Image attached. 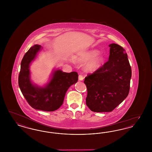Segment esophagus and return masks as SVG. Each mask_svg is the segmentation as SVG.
I'll list each match as a JSON object with an SVG mask.
<instances>
[{
	"mask_svg": "<svg viewBox=\"0 0 152 152\" xmlns=\"http://www.w3.org/2000/svg\"><path fill=\"white\" fill-rule=\"evenodd\" d=\"M83 79H84L83 76L81 75H80L79 76V80H80V81H82V80H83Z\"/></svg>",
	"mask_w": 152,
	"mask_h": 152,
	"instance_id": "obj_1",
	"label": "esophagus"
}]
</instances>
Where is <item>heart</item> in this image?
Returning <instances> with one entry per match:
<instances>
[{
  "instance_id": "obj_1",
  "label": "heart",
  "mask_w": 152,
  "mask_h": 152,
  "mask_svg": "<svg viewBox=\"0 0 152 152\" xmlns=\"http://www.w3.org/2000/svg\"><path fill=\"white\" fill-rule=\"evenodd\" d=\"M100 51L97 50H92L87 51L81 54L77 58L80 62H87L90 60L86 65V69L89 72H94L100 68L104 61V58L101 56H97Z\"/></svg>"
}]
</instances>
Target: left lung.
<instances>
[{
	"mask_svg": "<svg viewBox=\"0 0 152 152\" xmlns=\"http://www.w3.org/2000/svg\"><path fill=\"white\" fill-rule=\"evenodd\" d=\"M108 61L84 81L87 88L86 104L94 112H109L126 98L132 69L123 47L110 44Z\"/></svg>",
	"mask_w": 152,
	"mask_h": 152,
	"instance_id": "left-lung-1",
	"label": "left lung"
}]
</instances>
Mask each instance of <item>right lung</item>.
<instances>
[{
  "label": "right lung",
  "instance_id": "add662e5",
  "mask_svg": "<svg viewBox=\"0 0 152 152\" xmlns=\"http://www.w3.org/2000/svg\"><path fill=\"white\" fill-rule=\"evenodd\" d=\"M41 46L31 47L22 59L18 83L22 94L33 108L47 112L57 110L63 104L68 88L78 80L76 72H63L58 69L53 73L50 81L45 87L32 84L30 80L29 65L36 58Z\"/></svg>",
  "mask_w": 152,
  "mask_h": 152
}]
</instances>
